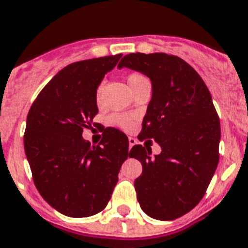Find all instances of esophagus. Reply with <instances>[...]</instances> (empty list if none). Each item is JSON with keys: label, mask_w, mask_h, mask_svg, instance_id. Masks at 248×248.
I'll return each mask as SVG.
<instances>
[{"label": "esophagus", "mask_w": 248, "mask_h": 248, "mask_svg": "<svg viewBox=\"0 0 248 248\" xmlns=\"http://www.w3.org/2000/svg\"><path fill=\"white\" fill-rule=\"evenodd\" d=\"M137 143V140H136V138H133V137H129V150H130V148H132V147H133V146H134V144H136Z\"/></svg>", "instance_id": "1"}]
</instances>
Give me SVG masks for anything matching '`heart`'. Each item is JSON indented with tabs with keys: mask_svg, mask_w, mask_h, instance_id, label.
I'll return each instance as SVG.
<instances>
[{
	"mask_svg": "<svg viewBox=\"0 0 248 248\" xmlns=\"http://www.w3.org/2000/svg\"><path fill=\"white\" fill-rule=\"evenodd\" d=\"M144 79H147V78L143 77L142 74L133 73V74L128 75L126 82H128V84H129L130 90H133L137 84H140V83L142 82V80H144ZM96 101L98 105H100L101 101H102V86H100L98 88H97ZM110 122H111L114 125H118L120 126V128H124V129H129L134 122V116L133 115H128V114H116V115H112L111 118H110Z\"/></svg>",
	"mask_w": 248,
	"mask_h": 248,
	"instance_id": "1",
	"label": "heart"
}]
</instances>
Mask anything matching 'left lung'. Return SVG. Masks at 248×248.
<instances>
[{"mask_svg": "<svg viewBox=\"0 0 248 248\" xmlns=\"http://www.w3.org/2000/svg\"><path fill=\"white\" fill-rule=\"evenodd\" d=\"M118 68L151 80L152 97L138 138H152L161 147L155 157L147 146L130 150V157L142 164L134 180L137 200L148 217L174 220L201 201L217 170L220 122L213 98L199 73L178 56L129 53Z\"/></svg>", "mask_w": 248, "mask_h": 248, "instance_id": "1", "label": "left lung"}]
</instances>
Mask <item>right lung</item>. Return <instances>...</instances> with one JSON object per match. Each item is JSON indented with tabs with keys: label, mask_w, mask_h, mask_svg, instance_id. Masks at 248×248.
<instances>
[{
	"label": "right lung",
	"mask_w": 248,
	"mask_h": 248,
	"mask_svg": "<svg viewBox=\"0 0 248 248\" xmlns=\"http://www.w3.org/2000/svg\"><path fill=\"white\" fill-rule=\"evenodd\" d=\"M120 57L65 66L28 112L24 150L35 187L46 202L66 217H87L102 211L129 156L128 137L122 130L106 128L98 146L82 137L98 112L97 88Z\"/></svg>",
	"instance_id": "add662e5"
}]
</instances>
